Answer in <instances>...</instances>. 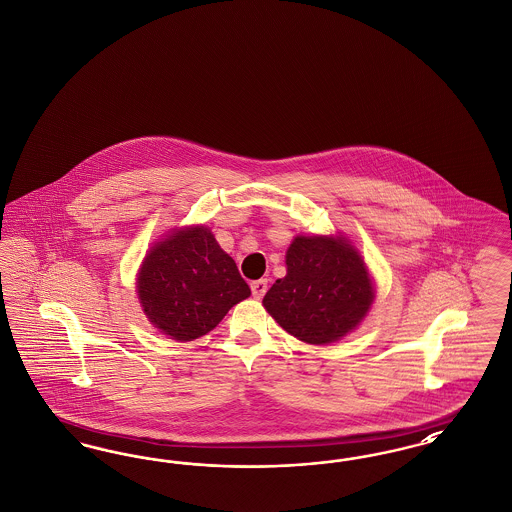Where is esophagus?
<instances>
[{"label":"esophagus","instance_id":"1","mask_svg":"<svg viewBox=\"0 0 512 512\" xmlns=\"http://www.w3.org/2000/svg\"><path fill=\"white\" fill-rule=\"evenodd\" d=\"M266 289H268V282H266V280H255V282H251V293H253L255 299H261V297L265 295Z\"/></svg>","mask_w":512,"mask_h":512}]
</instances>
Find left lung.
I'll return each instance as SVG.
<instances>
[{
  "label": "left lung",
  "mask_w": 512,
  "mask_h": 512,
  "mask_svg": "<svg viewBox=\"0 0 512 512\" xmlns=\"http://www.w3.org/2000/svg\"><path fill=\"white\" fill-rule=\"evenodd\" d=\"M286 278L266 291L263 305L293 337L326 345L366 316L373 287L360 255L345 240L299 236L287 249Z\"/></svg>",
  "instance_id": "1"
}]
</instances>
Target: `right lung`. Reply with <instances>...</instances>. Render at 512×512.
<instances>
[{"label":"right lung","mask_w":512,"mask_h":512,"mask_svg":"<svg viewBox=\"0 0 512 512\" xmlns=\"http://www.w3.org/2000/svg\"><path fill=\"white\" fill-rule=\"evenodd\" d=\"M137 287L150 322L177 341L209 333L251 295L234 259L204 226L179 230L154 247Z\"/></svg>","instance_id":"add662e5"}]
</instances>
